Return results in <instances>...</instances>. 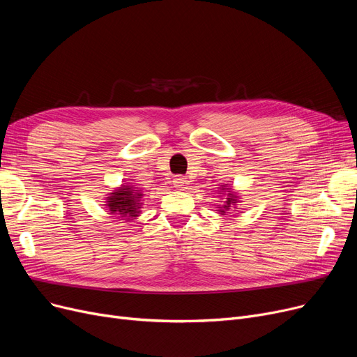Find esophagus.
Returning a JSON list of instances; mask_svg holds the SVG:
<instances>
[{"label": "esophagus", "mask_w": 357, "mask_h": 357, "mask_svg": "<svg viewBox=\"0 0 357 357\" xmlns=\"http://www.w3.org/2000/svg\"><path fill=\"white\" fill-rule=\"evenodd\" d=\"M174 186L176 190H181V191H185L186 188H188V185H190V181L186 179L185 176H175L174 178Z\"/></svg>", "instance_id": "1"}]
</instances>
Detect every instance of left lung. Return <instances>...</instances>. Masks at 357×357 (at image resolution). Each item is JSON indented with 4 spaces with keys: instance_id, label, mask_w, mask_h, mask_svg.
<instances>
[{
    "instance_id": "obj_1",
    "label": "left lung",
    "mask_w": 357,
    "mask_h": 357,
    "mask_svg": "<svg viewBox=\"0 0 357 357\" xmlns=\"http://www.w3.org/2000/svg\"><path fill=\"white\" fill-rule=\"evenodd\" d=\"M218 194H221L222 197H226V198L222 199L224 204H222V205H218L215 211H217L218 214H221V215H226V213L230 211V208H236V205H237V202H238V199H240L238 192H236L233 188H230L229 183H226V185H221V186H220Z\"/></svg>"
}]
</instances>
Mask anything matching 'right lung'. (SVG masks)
I'll return each instance as SVG.
<instances>
[{"instance_id":"1","label":"right lung","mask_w":357,"mask_h":357,"mask_svg":"<svg viewBox=\"0 0 357 357\" xmlns=\"http://www.w3.org/2000/svg\"><path fill=\"white\" fill-rule=\"evenodd\" d=\"M107 195L104 205L109 214L119 215V218L126 221H131L140 215L144 194L135 185L121 183Z\"/></svg>"}]
</instances>
